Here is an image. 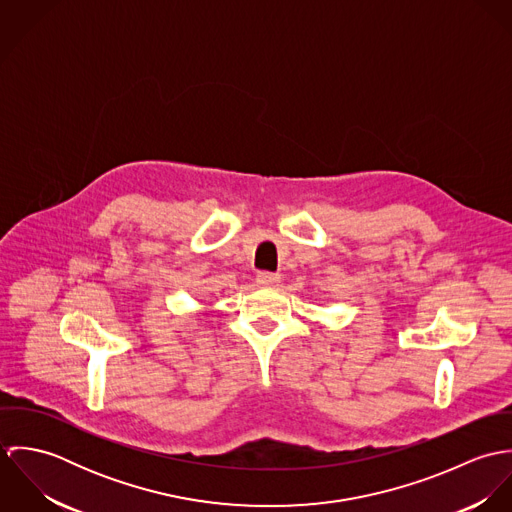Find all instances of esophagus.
Listing matches in <instances>:
<instances>
[{
    "mask_svg": "<svg viewBox=\"0 0 512 512\" xmlns=\"http://www.w3.org/2000/svg\"><path fill=\"white\" fill-rule=\"evenodd\" d=\"M256 282H258V286L272 288V286H278V284H280V276H278V274H270V272H260V274L256 276Z\"/></svg>",
    "mask_w": 512,
    "mask_h": 512,
    "instance_id": "34e87169",
    "label": "esophagus"
}]
</instances>
